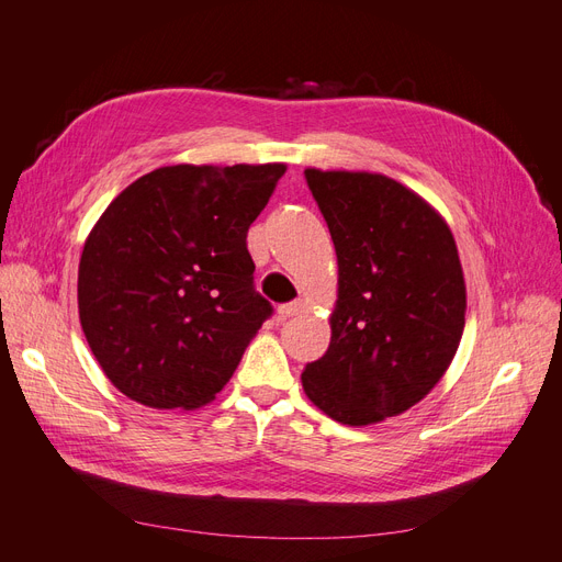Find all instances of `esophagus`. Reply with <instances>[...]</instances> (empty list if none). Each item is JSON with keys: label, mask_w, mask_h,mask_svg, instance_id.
Here are the masks:
<instances>
[{"label": "esophagus", "mask_w": 562, "mask_h": 562, "mask_svg": "<svg viewBox=\"0 0 562 562\" xmlns=\"http://www.w3.org/2000/svg\"><path fill=\"white\" fill-rule=\"evenodd\" d=\"M300 312H304V302H288V304H281L279 307V318L281 321H285V318H291V316H295V314H300Z\"/></svg>", "instance_id": "obj_1"}]
</instances>
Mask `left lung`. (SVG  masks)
I'll return each mask as SVG.
<instances>
[{
  "label": "left lung",
  "mask_w": 562,
  "mask_h": 562,
  "mask_svg": "<svg viewBox=\"0 0 562 562\" xmlns=\"http://www.w3.org/2000/svg\"><path fill=\"white\" fill-rule=\"evenodd\" d=\"M337 252L330 347L302 372L318 411L368 427L411 411L450 368L467 285L429 201L382 173L304 171Z\"/></svg>",
  "instance_id": "8db88e82"
}]
</instances>
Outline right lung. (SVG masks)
Masks as SVG:
<instances>
[{
  "instance_id": "right-lung-1",
  "label": "right lung",
  "mask_w": 562,
  "mask_h": 562,
  "mask_svg": "<svg viewBox=\"0 0 562 562\" xmlns=\"http://www.w3.org/2000/svg\"><path fill=\"white\" fill-rule=\"evenodd\" d=\"M285 164L161 166L98 217L79 260L81 330L135 403L194 411L239 366L271 304L246 234Z\"/></svg>"
}]
</instances>
